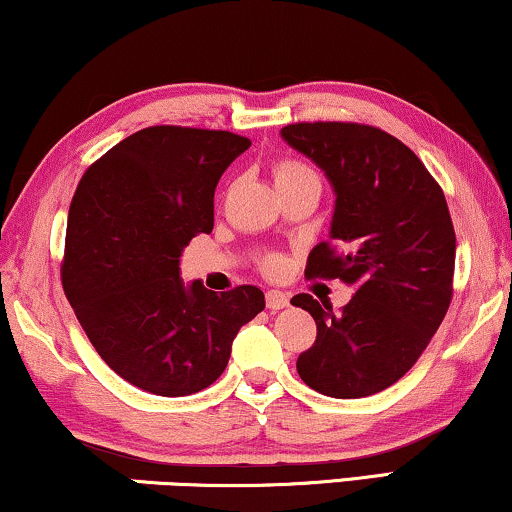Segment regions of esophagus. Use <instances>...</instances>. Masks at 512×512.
I'll return each mask as SVG.
<instances>
[{"label": "esophagus", "mask_w": 512, "mask_h": 512, "mask_svg": "<svg viewBox=\"0 0 512 512\" xmlns=\"http://www.w3.org/2000/svg\"><path fill=\"white\" fill-rule=\"evenodd\" d=\"M265 305H268V310L272 312L284 310V307L289 305V296L282 291H265Z\"/></svg>", "instance_id": "1"}]
</instances>
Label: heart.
I'll return each instance as SVG.
<instances>
[{"label":"heart","mask_w":512,"mask_h":512,"mask_svg":"<svg viewBox=\"0 0 512 512\" xmlns=\"http://www.w3.org/2000/svg\"><path fill=\"white\" fill-rule=\"evenodd\" d=\"M272 174H275V184H286V181H296L305 177H317V172L312 170L310 165H305L303 160L298 158H279L275 167H272ZM265 272L270 275H279L284 270V261L279 256H268L263 261Z\"/></svg>","instance_id":"heart-1"}]
</instances>
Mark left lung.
I'll list each match as a JSON object with an SVG mask.
<instances>
[{"mask_svg": "<svg viewBox=\"0 0 512 512\" xmlns=\"http://www.w3.org/2000/svg\"><path fill=\"white\" fill-rule=\"evenodd\" d=\"M282 137L335 191L331 240L310 251L305 277L356 291L340 312L310 293L291 298L317 324L298 375L324 396L377 394L415 366L450 307L457 237L443 188L401 139L373 125L291 123Z\"/></svg>", "mask_w": 512, "mask_h": 512, "instance_id": "1", "label": "left lung"}]
</instances>
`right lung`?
<instances>
[{
    "instance_id": "1",
    "label": "right lung",
    "mask_w": 512,
    "mask_h": 512,
    "mask_svg": "<svg viewBox=\"0 0 512 512\" xmlns=\"http://www.w3.org/2000/svg\"><path fill=\"white\" fill-rule=\"evenodd\" d=\"M249 146L228 130L153 125L95 160L69 205L62 289L102 361L149 394L219 380L237 331L265 307L256 286L179 279L186 244L212 233L221 174Z\"/></svg>"
}]
</instances>
